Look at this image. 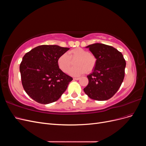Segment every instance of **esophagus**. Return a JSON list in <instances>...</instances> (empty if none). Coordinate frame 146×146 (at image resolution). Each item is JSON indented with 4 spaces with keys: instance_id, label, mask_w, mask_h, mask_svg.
<instances>
[{
    "instance_id": "obj_1",
    "label": "esophagus",
    "mask_w": 146,
    "mask_h": 146,
    "mask_svg": "<svg viewBox=\"0 0 146 146\" xmlns=\"http://www.w3.org/2000/svg\"><path fill=\"white\" fill-rule=\"evenodd\" d=\"M79 79H80V78H79V77H75V78H74V80H78Z\"/></svg>"
}]
</instances>
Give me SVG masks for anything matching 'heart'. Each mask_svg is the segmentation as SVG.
I'll return each mask as SVG.
<instances>
[{"instance_id":"b5f03b06","label":"heart","mask_w":146,"mask_h":146,"mask_svg":"<svg viewBox=\"0 0 146 146\" xmlns=\"http://www.w3.org/2000/svg\"><path fill=\"white\" fill-rule=\"evenodd\" d=\"M76 60V67L69 71V74L74 76H80L84 73H91L97 63V58L94 54L85 48L77 47L69 50L68 54L64 53L61 55L57 60V64L59 68L66 73L72 67V62Z\"/></svg>"}]
</instances>
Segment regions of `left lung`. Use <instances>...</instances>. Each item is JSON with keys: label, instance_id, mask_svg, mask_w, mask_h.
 Segmentation results:
<instances>
[{"label": "left lung", "instance_id": "8db88e82", "mask_svg": "<svg viewBox=\"0 0 146 146\" xmlns=\"http://www.w3.org/2000/svg\"><path fill=\"white\" fill-rule=\"evenodd\" d=\"M97 58L93 72L87 76L88 85L83 90L92 99L108 100L116 93L125 76L126 62L121 52L101 43L88 46Z\"/></svg>", "mask_w": 146, "mask_h": 146}]
</instances>
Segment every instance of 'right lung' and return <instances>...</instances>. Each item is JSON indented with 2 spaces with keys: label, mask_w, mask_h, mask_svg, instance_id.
<instances>
[{
  "label": "right lung",
  "mask_w": 146,
  "mask_h": 146,
  "mask_svg": "<svg viewBox=\"0 0 146 146\" xmlns=\"http://www.w3.org/2000/svg\"><path fill=\"white\" fill-rule=\"evenodd\" d=\"M69 49L56 45H41L26 53L20 64L22 85L35 101L42 104L58 100L72 78L57 64L58 57Z\"/></svg>",
  "instance_id": "obj_1"
}]
</instances>
